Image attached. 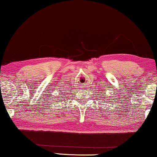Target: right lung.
Masks as SVG:
<instances>
[{
    "instance_id": "1",
    "label": "right lung",
    "mask_w": 157,
    "mask_h": 157,
    "mask_svg": "<svg viewBox=\"0 0 157 157\" xmlns=\"http://www.w3.org/2000/svg\"><path fill=\"white\" fill-rule=\"evenodd\" d=\"M65 97H66V96H61V97L60 98H65Z\"/></svg>"
}]
</instances>
